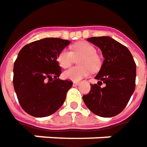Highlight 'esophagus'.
Here are the masks:
<instances>
[{"label": "esophagus", "instance_id": "34e87169", "mask_svg": "<svg viewBox=\"0 0 147 147\" xmlns=\"http://www.w3.org/2000/svg\"><path fill=\"white\" fill-rule=\"evenodd\" d=\"M80 82H73V85L74 86H76V85H78Z\"/></svg>", "mask_w": 147, "mask_h": 147}]
</instances>
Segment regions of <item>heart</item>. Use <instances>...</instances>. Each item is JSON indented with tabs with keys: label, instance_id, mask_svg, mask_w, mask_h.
I'll use <instances>...</instances> for the list:
<instances>
[{
	"label": "heart",
	"instance_id": "heart-1",
	"mask_svg": "<svg viewBox=\"0 0 147 147\" xmlns=\"http://www.w3.org/2000/svg\"><path fill=\"white\" fill-rule=\"evenodd\" d=\"M79 59V67H73L64 71L63 77L72 81H79L81 79L89 76L90 69L96 71L100 67L101 60L96 53V49L93 45L80 41L74 44L71 51L63 49L58 54V64L63 68H68L75 63L76 59Z\"/></svg>",
	"mask_w": 147,
	"mask_h": 147
}]
</instances>
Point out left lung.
I'll return each mask as SVG.
<instances>
[{"label": "left lung", "instance_id": "1", "mask_svg": "<svg viewBox=\"0 0 147 147\" xmlns=\"http://www.w3.org/2000/svg\"><path fill=\"white\" fill-rule=\"evenodd\" d=\"M87 40L97 45L104 57L103 63L91 84L89 93L83 96L86 107L101 117H112L127 106L135 89L136 63L126 46L109 36L90 37ZM106 86L101 88L99 83Z\"/></svg>", "mask_w": 147, "mask_h": 147}]
</instances>
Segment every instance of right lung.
I'll return each instance as SVG.
<instances>
[{"label": "right lung", "instance_id": "1", "mask_svg": "<svg viewBox=\"0 0 147 147\" xmlns=\"http://www.w3.org/2000/svg\"><path fill=\"white\" fill-rule=\"evenodd\" d=\"M70 41L45 38L26 45L13 65V88L24 111L35 117L53 114L62 107L72 81L58 78L57 58Z\"/></svg>", "mask_w": 147, "mask_h": 147}]
</instances>
